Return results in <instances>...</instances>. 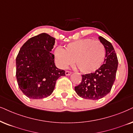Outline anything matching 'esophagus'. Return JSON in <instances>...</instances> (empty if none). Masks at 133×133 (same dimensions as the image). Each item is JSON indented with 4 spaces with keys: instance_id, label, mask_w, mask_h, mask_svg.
I'll return each instance as SVG.
<instances>
[{
    "instance_id": "obj_1",
    "label": "esophagus",
    "mask_w": 133,
    "mask_h": 133,
    "mask_svg": "<svg viewBox=\"0 0 133 133\" xmlns=\"http://www.w3.org/2000/svg\"><path fill=\"white\" fill-rule=\"evenodd\" d=\"M71 74H72L71 72H69V71H65V75H67V76H69V75H70Z\"/></svg>"
}]
</instances>
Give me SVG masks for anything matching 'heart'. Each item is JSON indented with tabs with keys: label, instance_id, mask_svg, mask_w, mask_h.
Wrapping results in <instances>:
<instances>
[{
	"label": "heart",
	"instance_id": "obj_1",
	"mask_svg": "<svg viewBox=\"0 0 133 133\" xmlns=\"http://www.w3.org/2000/svg\"><path fill=\"white\" fill-rule=\"evenodd\" d=\"M55 57L59 68L65 69L75 62L82 73L92 74L101 68L105 56L104 45L100 42L84 38L68 43L65 49H55Z\"/></svg>",
	"mask_w": 133,
	"mask_h": 133
}]
</instances>
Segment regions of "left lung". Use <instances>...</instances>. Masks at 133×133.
I'll list each match as a JSON object with an SVG mask.
<instances>
[{"label": "left lung", "instance_id": "obj_1", "mask_svg": "<svg viewBox=\"0 0 133 133\" xmlns=\"http://www.w3.org/2000/svg\"><path fill=\"white\" fill-rule=\"evenodd\" d=\"M99 40L105 50L104 64L94 73L82 75V82L75 87L77 95L87 99L98 100L110 93L118 68V59L113 45L101 36H99Z\"/></svg>", "mask_w": 133, "mask_h": 133}]
</instances>
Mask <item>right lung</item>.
Returning <instances> with one entry per match:
<instances>
[{
  "instance_id": "1",
  "label": "right lung",
  "mask_w": 133,
  "mask_h": 133,
  "mask_svg": "<svg viewBox=\"0 0 133 133\" xmlns=\"http://www.w3.org/2000/svg\"><path fill=\"white\" fill-rule=\"evenodd\" d=\"M55 38L42 33L27 40L16 59V76L21 91L30 99L47 97L54 90L56 80L65 71L55 64L51 53Z\"/></svg>"
}]
</instances>
